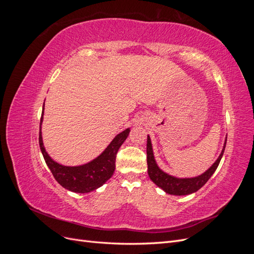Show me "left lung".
<instances>
[{"label":"left lung","instance_id":"obj_1","mask_svg":"<svg viewBox=\"0 0 254 254\" xmlns=\"http://www.w3.org/2000/svg\"><path fill=\"white\" fill-rule=\"evenodd\" d=\"M226 143L227 139L225 141L224 148H222L218 159L215 161L214 164L203 174H201L200 176L194 177V178H177V177L168 175L164 173L162 170H160L155 160V156H153L150 136L147 135V148H146V152H147V171L149 178L156 186L162 189L167 194L183 196L195 193V191H197L199 189H201L204 186L207 180L211 178V176L214 174V172L216 171V168L218 167V164L222 158V155H224Z\"/></svg>","mask_w":254,"mask_h":254}]
</instances>
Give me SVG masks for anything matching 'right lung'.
I'll list each match as a JSON object with an SVG mask.
<instances>
[{
    "label": "right lung",
    "mask_w": 254,
    "mask_h": 254,
    "mask_svg": "<svg viewBox=\"0 0 254 254\" xmlns=\"http://www.w3.org/2000/svg\"><path fill=\"white\" fill-rule=\"evenodd\" d=\"M44 110V104L43 109ZM43 121V111L40 120V132H39V145L40 149L45 160V163L51 170L54 178L60 184L61 187L74 191V193H90V191L102 187L103 184L109 180L115 170V158L117 153L125 142L130 132V129L127 128L124 131L119 133L114 137L112 142L108 145L101 155L91 162L79 165V166H64L55 162L44 148L41 125Z\"/></svg>",
    "instance_id": "add662e5"
}]
</instances>
